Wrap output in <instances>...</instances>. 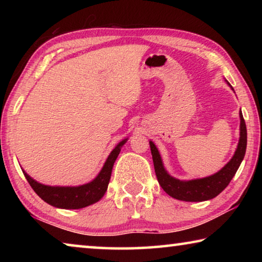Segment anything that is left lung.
<instances>
[{"label": "left lung", "mask_w": 262, "mask_h": 262, "mask_svg": "<svg viewBox=\"0 0 262 262\" xmlns=\"http://www.w3.org/2000/svg\"><path fill=\"white\" fill-rule=\"evenodd\" d=\"M239 115H241V139H239L236 152H234L231 161L221 171L217 172L214 176L207 177V178L189 181H181L172 178L171 176L167 174V172L163 166L161 155H159L156 145L151 141L149 142L157 180L159 185L162 186V188L170 196L177 199V200L188 202L206 201L217 196L230 184L233 176L236 174L238 167L241 166L244 156H245L247 144V130L242 111Z\"/></svg>", "instance_id": "1"}]
</instances>
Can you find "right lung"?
Here are the masks:
<instances>
[{"instance_id": "right-lung-1", "label": "right lung", "mask_w": 262, "mask_h": 262, "mask_svg": "<svg viewBox=\"0 0 262 262\" xmlns=\"http://www.w3.org/2000/svg\"><path fill=\"white\" fill-rule=\"evenodd\" d=\"M126 141L127 140H123L113 149L108 158L106 159L104 167L101 168L95 180L89 184L78 186V187H52V186L37 183L24 171L23 173L34 192L48 205L62 208V209H79V208L88 207L99 201L104 196L110 183L114 162L120 154L121 147Z\"/></svg>"}]
</instances>
